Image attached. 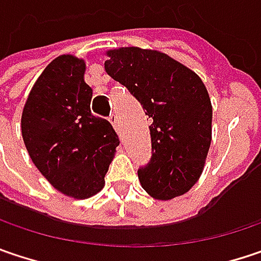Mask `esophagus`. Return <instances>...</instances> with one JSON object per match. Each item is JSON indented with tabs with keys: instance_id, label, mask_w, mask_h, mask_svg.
Wrapping results in <instances>:
<instances>
[{
	"instance_id": "esophagus-1",
	"label": "esophagus",
	"mask_w": 261,
	"mask_h": 261,
	"mask_svg": "<svg viewBox=\"0 0 261 261\" xmlns=\"http://www.w3.org/2000/svg\"><path fill=\"white\" fill-rule=\"evenodd\" d=\"M109 122L112 124V127H114L115 130H118V118H116L115 114H112V115L109 116Z\"/></svg>"
}]
</instances>
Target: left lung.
I'll use <instances>...</instances> for the list:
<instances>
[{
  "mask_svg": "<svg viewBox=\"0 0 261 261\" xmlns=\"http://www.w3.org/2000/svg\"><path fill=\"white\" fill-rule=\"evenodd\" d=\"M105 69L140 101L152 158L137 171L152 198L181 196L199 180L211 145L213 106L202 80L168 54L140 47L106 51Z\"/></svg>",
  "mask_w": 261,
  "mask_h": 261,
  "instance_id": "8db88e82",
  "label": "left lung"
}]
</instances>
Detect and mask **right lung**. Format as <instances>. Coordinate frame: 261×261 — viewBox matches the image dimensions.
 <instances>
[{
    "mask_svg": "<svg viewBox=\"0 0 261 261\" xmlns=\"http://www.w3.org/2000/svg\"><path fill=\"white\" fill-rule=\"evenodd\" d=\"M85 60L62 54L42 70L22 112V137L32 162L54 189L87 199L105 186L119 139L91 114Z\"/></svg>",
    "mask_w": 261,
    "mask_h": 261,
    "instance_id": "1",
    "label": "right lung"
}]
</instances>
